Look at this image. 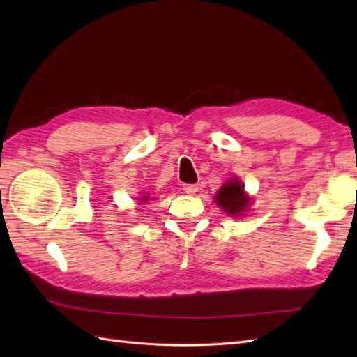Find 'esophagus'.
I'll use <instances>...</instances> for the list:
<instances>
[{"label": "esophagus", "mask_w": 357, "mask_h": 357, "mask_svg": "<svg viewBox=\"0 0 357 357\" xmlns=\"http://www.w3.org/2000/svg\"><path fill=\"white\" fill-rule=\"evenodd\" d=\"M183 190H184L187 195H195L196 192H198V187H196L195 184H184V185H183Z\"/></svg>", "instance_id": "34e87169"}]
</instances>
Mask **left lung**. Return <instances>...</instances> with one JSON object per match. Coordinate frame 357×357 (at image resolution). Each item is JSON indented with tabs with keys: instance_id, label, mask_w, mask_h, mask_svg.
Returning a JSON list of instances; mask_svg holds the SVG:
<instances>
[{
	"instance_id": "1",
	"label": "left lung",
	"mask_w": 357,
	"mask_h": 357,
	"mask_svg": "<svg viewBox=\"0 0 357 357\" xmlns=\"http://www.w3.org/2000/svg\"><path fill=\"white\" fill-rule=\"evenodd\" d=\"M215 201L227 215L231 216L244 215V211H247V208L250 207V198L244 192V185H242L238 178H231L230 181H227L218 190Z\"/></svg>"
}]
</instances>
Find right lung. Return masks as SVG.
<instances>
[{"mask_svg":"<svg viewBox=\"0 0 357 357\" xmlns=\"http://www.w3.org/2000/svg\"><path fill=\"white\" fill-rule=\"evenodd\" d=\"M147 198H149V196L146 195V196H144V198H141V201H147Z\"/></svg>","mask_w":357,"mask_h":357,"instance_id":"1","label":"right lung"}]
</instances>
